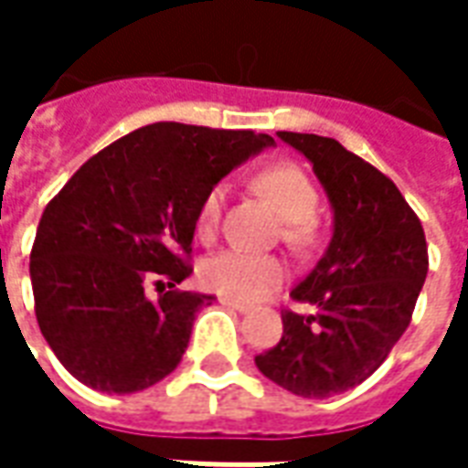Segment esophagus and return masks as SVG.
I'll list each match as a JSON object with an SVG mask.
<instances>
[{
	"label": "esophagus",
	"mask_w": 468,
	"mask_h": 468,
	"mask_svg": "<svg viewBox=\"0 0 468 468\" xmlns=\"http://www.w3.org/2000/svg\"><path fill=\"white\" fill-rule=\"evenodd\" d=\"M220 303H223L225 308H233L238 314H248V311H250V305L243 303V301H235V298H220Z\"/></svg>",
	"instance_id": "obj_1"
}]
</instances>
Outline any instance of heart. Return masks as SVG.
<instances>
[{
	"instance_id": "b5f03b06",
	"label": "heart",
	"mask_w": 468,
	"mask_h": 468,
	"mask_svg": "<svg viewBox=\"0 0 468 468\" xmlns=\"http://www.w3.org/2000/svg\"><path fill=\"white\" fill-rule=\"evenodd\" d=\"M255 187L263 193L273 207L288 220L283 228V240L293 248H308L315 235V210H318V190L311 177L293 163H278L255 175ZM228 187L215 185L207 190L195 215V235L200 240H213L223 220ZM200 283L235 301H255L268 293L273 285L285 278V263L275 255L248 253L240 248H228L205 258L200 263Z\"/></svg>"
}]
</instances>
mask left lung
<instances>
[{
  "label": "left lung",
  "instance_id": "left-lung-1",
  "mask_svg": "<svg viewBox=\"0 0 468 468\" xmlns=\"http://www.w3.org/2000/svg\"><path fill=\"white\" fill-rule=\"evenodd\" d=\"M303 153L334 205V238L291 291L314 314L283 311V338L255 356L263 376L303 399L363 383L411 324L429 273L421 220L391 177L334 137L278 133Z\"/></svg>",
  "mask_w": 468,
  "mask_h": 468
}]
</instances>
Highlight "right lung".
Masks as SVG:
<instances>
[{"mask_svg": "<svg viewBox=\"0 0 468 468\" xmlns=\"http://www.w3.org/2000/svg\"><path fill=\"white\" fill-rule=\"evenodd\" d=\"M268 144L253 130L147 124L92 154L47 203L29 253L35 314L77 381L134 393L177 368L195 314L213 301L175 288L193 273L197 207Z\"/></svg>", "mask_w": 468, "mask_h": 468, "instance_id": "obj_1", "label": "right lung"}]
</instances>
